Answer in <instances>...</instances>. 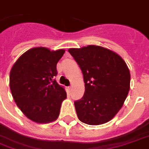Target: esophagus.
<instances>
[{
	"instance_id": "obj_1",
	"label": "esophagus",
	"mask_w": 149,
	"mask_h": 149,
	"mask_svg": "<svg viewBox=\"0 0 149 149\" xmlns=\"http://www.w3.org/2000/svg\"><path fill=\"white\" fill-rule=\"evenodd\" d=\"M68 91H69V92H70V91H72V87H71V86H69V87H68Z\"/></svg>"
}]
</instances>
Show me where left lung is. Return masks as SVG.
<instances>
[{"label": "left lung", "mask_w": 149, "mask_h": 149, "mask_svg": "<svg viewBox=\"0 0 149 149\" xmlns=\"http://www.w3.org/2000/svg\"><path fill=\"white\" fill-rule=\"evenodd\" d=\"M84 75L85 92L74 102L79 120L90 125L108 122L120 111L130 90V71L121 57L97 45L70 49Z\"/></svg>", "instance_id": "1"}]
</instances>
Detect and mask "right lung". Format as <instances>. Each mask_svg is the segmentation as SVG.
<instances>
[{
    "label": "right lung",
    "instance_id": "add662e5",
    "mask_svg": "<svg viewBox=\"0 0 149 149\" xmlns=\"http://www.w3.org/2000/svg\"><path fill=\"white\" fill-rule=\"evenodd\" d=\"M65 50L34 48L16 61L10 72V88L17 107L30 120L49 123L59 115L66 92L55 77Z\"/></svg>",
    "mask_w": 149,
    "mask_h": 149
}]
</instances>
